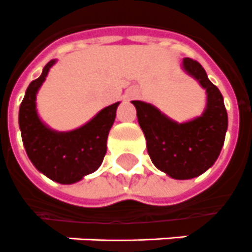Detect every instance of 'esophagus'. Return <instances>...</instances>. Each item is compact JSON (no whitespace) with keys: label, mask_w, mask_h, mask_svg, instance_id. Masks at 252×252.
I'll use <instances>...</instances> for the list:
<instances>
[{"label":"esophagus","mask_w":252,"mask_h":252,"mask_svg":"<svg viewBox=\"0 0 252 252\" xmlns=\"http://www.w3.org/2000/svg\"><path fill=\"white\" fill-rule=\"evenodd\" d=\"M136 94H138V91H136L135 88H132L131 91H130V97H135Z\"/></svg>","instance_id":"obj_1"}]
</instances>
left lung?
<instances>
[{"label": "left lung", "instance_id": "1", "mask_svg": "<svg viewBox=\"0 0 252 252\" xmlns=\"http://www.w3.org/2000/svg\"><path fill=\"white\" fill-rule=\"evenodd\" d=\"M181 67L206 90V108L200 116L177 122L150 102H131L155 166L174 180H191L216 162L228 130V113L222 94L199 62L183 58Z\"/></svg>", "mask_w": 252, "mask_h": 252}]
</instances>
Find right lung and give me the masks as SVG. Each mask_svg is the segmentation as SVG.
I'll use <instances>...</instances> for the list:
<instances>
[{
  "label": "right lung",
  "instance_id": "right-lung-1",
  "mask_svg": "<svg viewBox=\"0 0 252 252\" xmlns=\"http://www.w3.org/2000/svg\"><path fill=\"white\" fill-rule=\"evenodd\" d=\"M56 62H48L41 75L28 86L19 108V128L33 166L54 182L71 185L100 168L120 101L105 106L74 130L57 131L49 127L37 113L36 97Z\"/></svg>",
  "mask_w": 252,
  "mask_h": 252
}]
</instances>
